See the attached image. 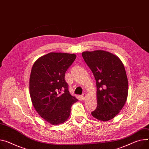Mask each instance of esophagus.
Wrapping results in <instances>:
<instances>
[{"mask_svg":"<svg viewBox=\"0 0 149 149\" xmlns=\"http://www.w3.org/2000/svg\"><path fill=\"white\" fill-rule=\"evenodd\" d=\"M86 95L85 94H82V100H85V98H86Z\"/></svg>","mask_w":149,"mask_h":149,"instance_id":"esophagus-1","label":"esophagus"}]
</instances>
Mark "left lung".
Returning <instances> with one entry per match:
<instances>
[{
  "label": "left lung",
  "mask_w": 149,
  "mask_h": 149,
  "mask_svg": "<svg viewBox=\"0 0 149 149\" xmlns=\"http://www.w3.org/2000/svg\"><path fill=\"white\" fill-rule=\"evenodd\" d=\"M83 58L96 81L97 107L91 113L98 120L107 121L123 107L128 94V81L119 57L103 50L85 51Z\"/></svg>",
  "instance_id": "1"
}]
</instances>
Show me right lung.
<instances>
[{
	"instance_id": "1",
	"label": "right lung",
	"mask_w": 149,
	"mask_h": 149,
	"mask_svg": "<svg viewBox=\"0 0 149 149\" xmlns=\"http://www.w3.org/2000/svg\"><path fill=\"white\" fill-rule=\"evenodd\" d=\"M76 58L74 54L50 52L33 65L29 82L32 104L39 115L52 125L65 122L72 104L78 101L70 94L64 79Z\"/></svg>"
}]
</instances>
